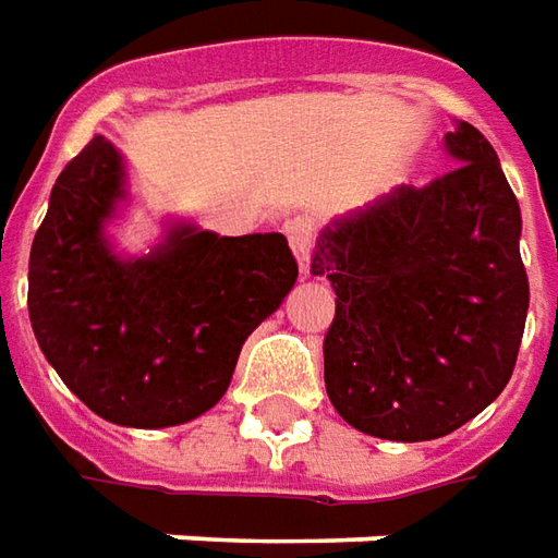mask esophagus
<instances>
[{"label":"esophagus","instance_id":"obj_1","mask_svg":"<svg viewBox=\"0 0 558 558\" xmlns=\"http://www.w3.org/2000/svg\"><path fill=\"white\" fill-rule=\"evenodd\" d=\"M288 242L298 254V267L304 276L313 272V248H316V223L310 218H294L286 223Z\"/></svg>","mask_w":558,"mask_h":558}]
</instances>
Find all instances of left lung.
Wrapping results in <instances>:
<instances>
[{
  "instance_id": "1",
  "label": "left lung",
  "mask_w": 558,
  "mask_h": 558,
  "mask_svg": "<svg viewBox=\"0 0 558 558\" xmlns=\"http://www.w3.org/2000/svg\"><path fill=\"white\" fill-rule=\"evenodd\" d=\"M458 166L399 186L313 248L335 288L325 390L350 427L392 442L448 436L513 375L529 313L522 215L495 147L470 122L445 134Z\"/></svg>"
}]
</instances>
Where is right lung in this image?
<instances>
[{
	"instance_id": "add662e5",
	"label": "right lung",
	"mask_w": 558,
	"mask_h": 558,
	"mask_svg": "<svg viewBox=\"0 0 558 558\" xmlns=\"http://www.w3.org/2000/svg\"><path fill=\"white\" fill-rule=\"evenodd\" d=\"M122 178V156L95 137L54 181L29 248V323L63 384L104 421L174 427L227 392L242 343L282 304L298 260L282 233L193 227L122 260L104 239Z\"/></svg>"
}]
</instances>
